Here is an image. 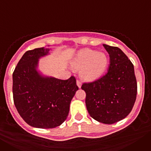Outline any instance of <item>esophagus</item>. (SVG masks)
Instances as JSON below:
<instances>
[{"label": "esophagus", "instance_id": "1", "mask_svg": "<svg viewBox=\"0 0 151 151\" xmlns=\"http://www.w3.org/2000/svg\"><path fill=\"white\" fill-rule=\"evenodd\" d=\"M76 84H77V85H78V88H81V86H82V83H81V82H80L79 80L77 79Z\"/></svg>", "mask_w": 151, "mask_h": 151}]
</instances>
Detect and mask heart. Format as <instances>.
<instances>
[{
  "instance_id": "obj_1",
  "label": "heart",
  "mask_w": 151,
  "mask_h": 151,
  "mask_svg": "<svg viewBox=\"0 0 151 151\" xmlns=\"http://www.w3.org/2000/svg\"><path fill=\"white\" fill-rule=\"evenodd\" d=\"M109 64V58L104 53L83 49L77 54L72 62L75 69H80V76L85 81H93L101 76Z\"/></svg>"
}]
</instances>
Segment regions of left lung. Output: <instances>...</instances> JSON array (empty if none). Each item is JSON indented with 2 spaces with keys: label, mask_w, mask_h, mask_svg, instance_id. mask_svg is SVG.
Instances as JSON below:
<instances>
[{
  "label": "left lung",
  "mask_w": 151,
  "mask_h": 151,
  "mask_svg": "<svg viewBox=\"0 0 151 151\" xmlns=\"http://www.w3.org/2000/svg\"><path fill=\"white\" fill-rule=\"evenodd\" d=\"M110 55L108 72L94 82H84L85 104L92 118L104 124L122 120L132 110L137 96L134 66L122 50L104 45Z\"/></svg>",
  "instance_id": "8db88e82"
}]
</instances>
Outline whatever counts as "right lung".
Returning a JSON list of instances; mask_svg holds the SVG:
<instances>
[{
	"instance_id": "obj_1",
	"label": "right lung",
	"mask_w": 151,
	"mask_h": 151,
	"mask_svg": "<svg viewBox=\"0 0 151 151\" xmlns=\"http://www.w3.org/2000/svg\"><path fill=\"white\" fill-rule=\"evenodd\" d=\"M43 47L26 51L13 73L16 108L31 126L53 129L66 119L69 105L78 87L75 76L67 80L44 78L36 71L38 59L48 53Z\"/></svg>"
}]
</instances>
